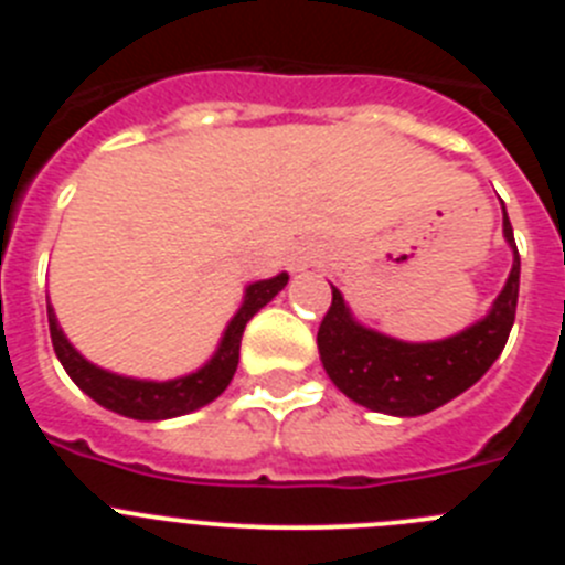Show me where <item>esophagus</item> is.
<instances>
[{
	"mask_svg": "<svg viewBox=\"0 0 565 565\" xmlns=\"http://www.w3.org/2000/svg\"><path fill=\"white\" fill-rule=\"evenodd\" d=\"M313 259H317V248L308 246V243H302V246H297V252L291 254V271H297V274L308 271V268L313 266Z\"/></svg>",
	"mask_w": 565,
	"mask_h": 565,
	"instance_id": "1",
	"label": "esophagus"
}]
</instances>
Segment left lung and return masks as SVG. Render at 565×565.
Masks as SVG:
<instances>
[{
  "label": "left lung",
  "mask_w": 565,
  "mask_h": 565,
  "mask_svg": "<svg viewBox=\"0 0 565 565\" xmlns=\"http://www.w3.org/2000/svg\"><path fill=\"white\" fill-rule=\"evenodd\" d=\"M503 206V203H501ZM503 239L512 248V271L492 308L472 326L433 342H404L362 326L331 286L333 302L317 333L328 379L351 402L387 416H424L469 391L492 367L515 326L521 257L503 206Z\"/></svg>",
  "instance_id": "8db88e82"
}]
</instances>
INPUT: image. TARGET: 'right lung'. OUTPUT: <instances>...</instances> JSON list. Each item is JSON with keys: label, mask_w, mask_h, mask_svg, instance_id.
<instances>
[{"label": "right lung", "mask_w": 565, "mask_h": 565, "mask_svg": "<svg viewBox=\"0 0 565 565\" xmlns=\"http://www.w3.org/2000/svg\"><path fill=\"white\" fill-rule=\"evenodd\" d=\"M288 286V274L279 271L277 277L257 279L248 282L243 291V302H239L237 313L228 319L226 331H223L217 351L212 353L206 364H201L198 371L186 373V376L167 379V382H154V379H135L124 376V373L104 371L89 359L73 348L67 337H64L62 326H58L56 311L47 302V322H50V339H53V351H56L58 362L67 371V376L87 393L93 402H98L107 411L118 413V416L135 418V422H163V418L186 416V413L201 411L209 402L221 396L232 382L234 371L239 362V339L246 331L248 319L268 306L282 288Z\"/></svg>", "instance_id": "obj_1"}]
</instances>
